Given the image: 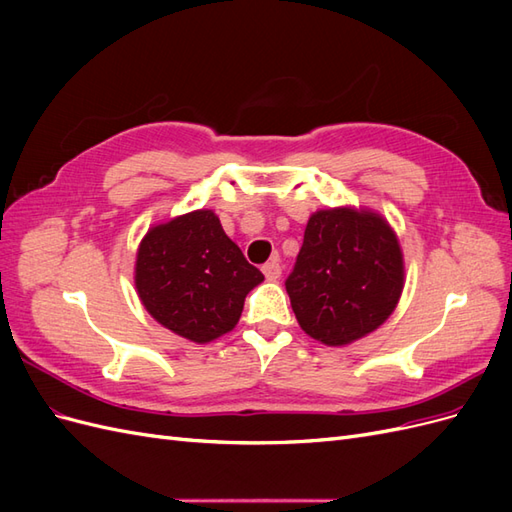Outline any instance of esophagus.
Listing matches in <instances>:
<instances>
[{
	"label": "esophagus",
	"mask_w": 512,
	"mask_h": 512,
	"mask_svg": "<svg viewBox=\"0 0 512 512\" xmlns=\"http://www.w3.org/2000/svg\"><path fill=\"white\" fill-rule=\"evenodd\" d=\"M262 273H265L267 280H277V277L282 275V267H280V260H269L262 265Z\"/></svg>",
	"instance_id": "1"
}]
</instances>
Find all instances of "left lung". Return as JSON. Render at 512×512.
Segmentation results:
<instances>
[{"label":"left lung","mask_w":512,"mask_h":512,"mask_svg":"<svg viewBox=\"0 0 512 512\" xmlns=\"http://www.w3.org/2000/svg\"><path fill=\"white\" fill-rule=\"evenodd\" d=\"M301 329L348 346L393 314L404 290V254L380 213L354 207L312 213L286 280Z\"/></svg>","instance_id":"8db88e82"}]
</instances>
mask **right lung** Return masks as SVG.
<instances>
[{
  "mask_svg": "<svg viewBox=\"0 0 512 512\" xmlns=\"http://www.w3.org/2000/svg\"><path fill=\"white\" fill-rule=\"evenodd\" d=\"M262 280L211 209L151 226L138 245L134 284L141 303L162 327L194 344L235 329L247 292Z\"/></svg>",
  "mask_w": 512,
  "mask_h": 512,
  "instance_id": "1",
  "label": "right lung"
}]
</instances>
